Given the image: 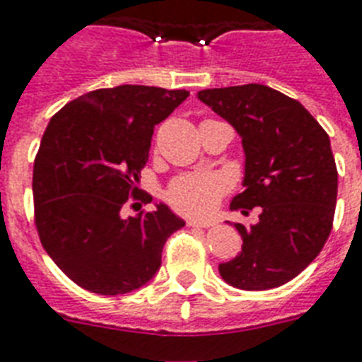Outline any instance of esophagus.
I'll return each instance as SVG.
<instances>
[{
    "instance_id": "1",
    "label": "esophagus",
    "mask_w": 362,
    "mask_h": 362,
    "mask_svg": "<svg viewBox=\"0 0 362 362\" xmlns=\"http://www.w3.org/2000/svg\"><path fill=\"white\" fill-rule=\"evenodd\" d=\"M187 224L192 228H211L213 226V222L211 221H198V218H189V221H187Z\"/></svg>"
}]
</instances>
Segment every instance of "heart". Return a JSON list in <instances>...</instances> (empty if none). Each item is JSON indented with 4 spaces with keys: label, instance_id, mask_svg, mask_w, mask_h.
<instances>
[{
    "label": "heart",
    "instance_id": "obj_1",
    "mask_svg": "<svg viewBox=\"0 0 362 362\" xmlns=\"http://www.w3.org/2000/svg\"><path fill=\"white\" fill-rule=\"evenodd\" d=\"M230 190V181L221 173H185L170 183L168 202L185 215L204 216L215 209Z\"/></svg>",
    "mask_w": 362,
    "mask_h": 362
}]
</instances>
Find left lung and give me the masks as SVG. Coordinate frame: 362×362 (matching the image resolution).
Instances as JSON below:
<instances>
[{
	"mask_svg": "<svg viewBox=\"0 0 362 362\" xmlns=\"http://www.w3.org/2000/svg\"><path fill=\"white\" fill-rule=\"evenodd\" d=\"M198 99L243 138L245 190L230 209L259 207L254 226L235 224L241 254L218 265L221 276L248 291L279 288L314 262L331 233L338 172L329 134L299 100L262 83L204 89Z\"/></svg>",
	"mask_w": 362,
	"mask_h": 362,
	"instance_id": "1",
	"label": "left lung"
}]
</instances>
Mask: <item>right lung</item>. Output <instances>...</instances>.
Returning <instances> with one entry per match:
<instances>
[{"mask_svg":"<svg viewBox=\"0 0 362 362\" xmlns=\"http://www.w3.org/2000/svg\"><path fill=\"white\" fill-rule=\"evenodd\" d=\"M187 97L149 86L97 89L46 127L33 164L35 226L46 254L83 290L121 296L141 288L160 267L168 237L185 226L164 204L140 211L138 199L151 198L138 181L155 125ZM127 206L139 213L127 217Z\"/></svg>","mask_w":362,"mask_h":362,"instance_id":"1","label":"right lung"}]
</instances>
